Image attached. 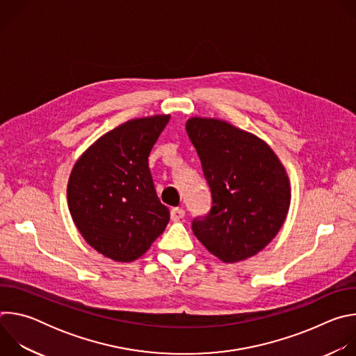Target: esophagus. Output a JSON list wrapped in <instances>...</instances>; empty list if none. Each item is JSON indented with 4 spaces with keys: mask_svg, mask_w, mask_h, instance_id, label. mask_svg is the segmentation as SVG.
Segmentation results:
<instances>
[{
    "mask_svg": "<svg viewBox=\"0 0 356 356\" xmlns=\"http://www.w3.org/2000/svg\"><path fill=\"white\" fill-rule=\"evenodd\" d=\"M184 214H186V211L183 209H179V207L172 209V211H170L172 221H180L184 217Z\"/></svg>",
    "mask_w": 356,
    "mask_h": 356,
    "instance_id": "obj_1",
    "label": "esophagus"
}]
</instances>
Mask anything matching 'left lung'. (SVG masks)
Returning <instances> with one entry per match:
<instances>
[{"label": "left lung", "mask_w": 356, "mask_h": 356, "mask_svg": "<svg viewBox=\"0 0 356 356\" xmlns=\"http://www.w3.org/2000/svg\"><path fill=\"white\" fill-rule=\"evenodd\" d=\"M186 131L213 197L210 214L193 221L194 235L225 264L257 255L289 213L284 166L265 140L227 121L193 117Z\"/></svg>", "instance_id": "obj_1"}]
</instances>
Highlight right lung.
Returning <instances> with one entry per match:
<instances>
[{
  "mask_svg": "<svg viewBox=\"0 0 356 356\" xmlns=\"http://www.w3.org/2000/svg\"><path fill=\"white\" fill-rule=\"evenodd\" d=\"M170 115L129 120L99 136L74 163L67 204L86 242L115 262L140 258L166 228L147 158Z\"/></svg>",
  "mask_w": 356,
  "mask_h": 356,
  "instance_id": "right-lung-1",
  "label": "right lung"
}]
</instances>
